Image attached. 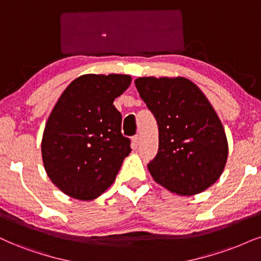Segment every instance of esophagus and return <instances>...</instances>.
<instances>
[{
    "mask_svg": "<svg viewBox=\"0 0 261 261\" xmlns=\"http://www.w3.org/2000/svg\"><path fill=\"white\" fill-rule=\"evenodd\" d=\"M139 136H134L132 138V147H133V149H137L138 145H139Z\"/></svg>",
    "mask_w": 261,
    "mask_h": 261,
    "instance_id": "esophagus-1",
    "label": "esophagus"
}]
</instances>
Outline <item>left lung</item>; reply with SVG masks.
<instances>
[{
  "label": "left lung",
  "mask_w": 261,
  "mask_h": 261,
  "mask_svg": "<svg viewBox=\"0 0 261 261\" xmlns=\"http://www.w3.org/2000/svg\"><path fill=\"white\" fill-rule=\"evenodd\" d=\"M136 87L159 124V152L147 165L153 180L180 196L207 190L220 178L229 152L213 106L184 77H139Z\"/></svg>",
  "instance_id": "8db88e82"
}]
</instances>
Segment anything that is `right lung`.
<instances>
[{"label":"right lung","mask_w":261,"mask_h":261,"mask_svg":"<svg viewBox=\"0 0 261 261\" xmlns=\"http://www.w3.org/2000/svg\"><path fill=\"white\" fill-rule=\"evenodd\" d=\"M128 75H82L66 87L42 137V160L52 182L70 197L92 201L115 181L130 140L122 136L114 106Z\"/></svg>","instance_id":"right-lung-1"}]
</instances>
